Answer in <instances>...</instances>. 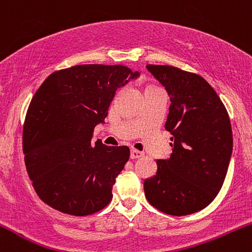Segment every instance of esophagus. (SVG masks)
<instances>
[{
	"label": "esophagus",
	"instance_id": "1",
	"mask_svg": "<svg viewBox=\"0 0 252 252\" xmlns=\"http://www.w3.org/2000/svg\"><path fill=\"white\" fill-rule=\"evenodd\" d=\"M143 153L140 152V150H136V149H131L130 152V158H142Z\"/></svg>",
	"mask_w": 252,
	"mask_h": 252
}]
</instances>
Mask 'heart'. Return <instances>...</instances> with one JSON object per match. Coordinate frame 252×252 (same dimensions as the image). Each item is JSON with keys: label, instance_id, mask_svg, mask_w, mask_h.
Returning <instances> with one entry per match:
<instances>
[{"label": "heart", "instance_id": "heart-1", "mask_svg": "<svg viewBox=\"0 0 252 252\" xmlns=\"http://www.w3.org/2000/svg\"><path fill=\"white\" fill-rule=\"evenodd\" d=\"M160 89H161L160 86L155 85V84H147V86H146V92L154 91V90H160Z\"/></svg>", "mask_w": 252, "mask_h": 252}]
</instances>
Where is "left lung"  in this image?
<instances>
[{
  "mask_svg": "<svg viewBox=\"0 0 252 252\" xmlns=\"http://www.w3.org/2000/svg\"><path fill=\"white\" fill-rule=\"evenodd\" d=\"M147 68L169 94L164 128L172 154L156 161V174L143 184L146 198L166 215H192L211 204L224 184L233 146L230 117L199 74L170 65Z\"/></svg>",
  "mask_w": 252,
  "mask_h": 252,
  "instance_id": "8db88e82",
  "label": "left lung"
}]
</instances>
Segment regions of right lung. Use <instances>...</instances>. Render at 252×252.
Here are the masks:
<instances>
[{"label":"right lung","instance_id":"1","mask_svg":"<svg viewBox=\"0 0 252 252\" xmlns=\"http://www.w3.org/2000/svg\"><path fill=\"white\" fill-rule=\"evenodd\" d=\"M138 74L123 65H76L53 72L37 89L26 114L22 147L34 189L52 209L83 217L111 201L130 150L91 138L117 89Z\"/></svg>","mask_w":252,"mask_h":252}]
</instances>
